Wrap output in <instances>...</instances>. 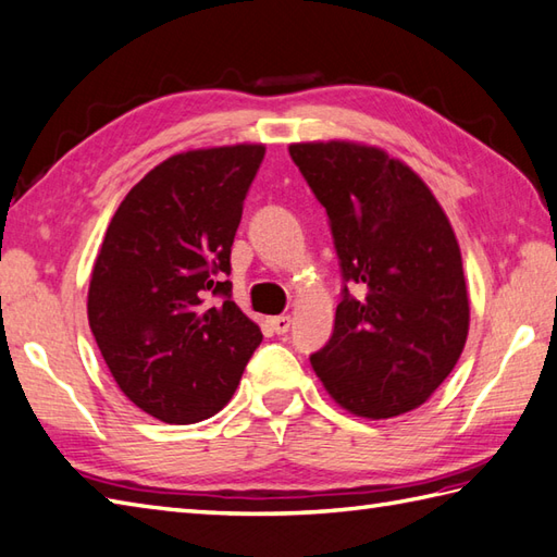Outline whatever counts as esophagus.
<instances>
[{"label": "esophagus", "instance_id": "1", "mask_svg": "<svg viewBox=\"0 0 557 557\" xmlns=\"http://www.w3.org/2000/svg\"><path fill=\"white\" fill-rule=\"evenodd\" d=\"M268 323H270L272 333H275V335H287L289 327H292V318L289 315H275V318H270Z\"/></svg>", "mask_w": 557, "mask_h": 557}]
</instances>
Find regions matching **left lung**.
Listing matches in <instances>:
<instances>
[{
  "label": "left lung",
  "instance_id": "obj_1",
  "mask_svg": "<svg viewBox=\"0 0 557 557\" xmlns=\"http://www.w3.org/2000/svg\"><path fill=\"white\" fill-rule=\"evenodd\" d=\"M289 156L327 212L345 280L313 371L359 417L417 409L453 373L469 333L465 270L443 208L381 148L330 140L294 144Z\"/></svg>",
  "mask_w": 557,
  "mask_h": 557
}]
</instances>
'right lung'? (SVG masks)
Here are the masks:
<instances>
[{
  "label": "right lung",
  "instance_id": "1",
  "mask_svg": "<svg viewBox=\"0 0 557 557\" xmlns=\"http://www.w3.org/2000/svg\"><path fill=\"white\" fill-rule=\"evenodd\" d=\"M263 158L246 144L172 156L126 194L104 234L88 323L122 393L160 421L218 413L263 339L232 282H219Z\"/></svg>",
  "mask_w": 557,
  "mask_h": 557
}]
</instances>
